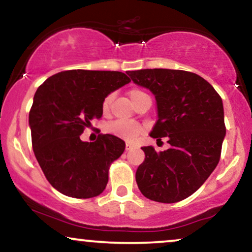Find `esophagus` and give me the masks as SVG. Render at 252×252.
Listing matches in <instances>:
<instances>
[{
	"mask_svg": "<svg viewBox=\"0 0 252 252\" xmlns=\"http://www.w3.org/2000/svg\"><path fill=\"white\" fill-rule=\"evenodd\" d=\"M135 145L134 143H130V142H126V150H130V149H134L135 148Z\"/></svg>",
	"mask_w": 252,
	"mask_h": 252,
	"instance_id": "1",
	"label": "esophagus"
}]
</instances>
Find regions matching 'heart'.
I'll return each instance as SVG.
<instances>
[{
	"label": "heart",
	"instance_id": "1",
	"mask_svg": "<svg viewBox=\"0 0 252 252\" xmlns=\"http://www.w3.org/2000/svg\"><path fill=\"white\" fill-rule=\"evenodd\" d=\"M129 97L132 99V102L135 104L139 99H141L142 97L148 96L145 91H142L141 89H138V88H134V89L129 90ZM113 99V94H110L103 99L102 103V110L104 113H106L107 111L110 110L111 103H112ZM107 132L110 134H112L114 136H118L120 139L124 140H133L135 139L139 134H141L142 132V127L136 123H132V122H124V120H116V122L109 124L106 126Z\"/></svg>",
	"mask_w": 252,
	"mask_h": 252
}]
</instances>
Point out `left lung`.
I'll return each mask as SVG.
<instances>
[{
  "instance_id": "obj_1",
  "label": "left lung",
  "mask_w": 252,
  "mask_h": 252,
  "mask_svg": "<svg viewBox=\"0 0 252 252\" xmlns=\"http://www.w3.org/2000/svg\"><path fill=\"white\" fill-rule=\"evenodd\" d=\"M128 75L155 96L158 119L149 135L170 145L158 153L142 147L146 158L136 170V184L150 200L181 201L204 184L220 161L226 135L221 97L191 71L155 68Z\"/></svg>"
}]
</instances>
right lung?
<instances>
[{"mask_svg": "<svg viewBox=\"0 0 252 252\" xmlns=\"http://www.w3.org/2000/svg\"><path fill=\"white\" fill-rule=\"evenodd\" d=\"M129 82L122 71L73 69L48 77L35 91L29 114L32 147L55 190L78 199L105 190L111 163L122 156L125 142L111 134L84 142L80 135L102 117L104 98Z\"/></svg>", "mask_w": 252, "mask_h": 252, "instance_id": "add662e5", "label": "right lung"}]
</instances>
